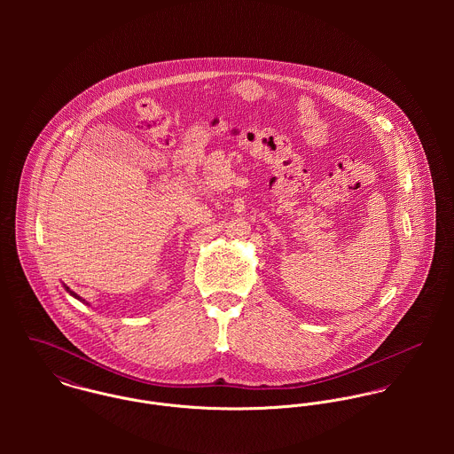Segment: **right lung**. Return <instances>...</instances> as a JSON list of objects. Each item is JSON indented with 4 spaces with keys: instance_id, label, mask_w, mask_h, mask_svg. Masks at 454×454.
I'll return each instance as SVG.
<instances>
[{
    "instance_id": "1",
    "label": "right lung",
    "mask_w": 454,
    "mask_h": 454,
    "mask_svg": "<svg viewBox=\"0 0 454 454\" xmlns=\"http://www.w3.org/2000/svg\"><path fill=\"white\" fill-rule=\"evenodd\" d=\"M65 288H66V292H67V294H69V295H73V297H74V299H78V301H82V302H85V301H83V299H82V297H80V295H76V294H74V292H71V290H69V286H66V285H65Z\"/></svg>"
}]
</instances>
